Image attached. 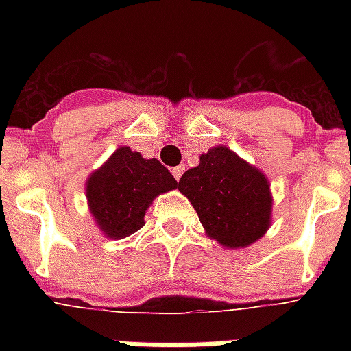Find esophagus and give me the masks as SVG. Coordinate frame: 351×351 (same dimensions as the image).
Masks as SVG:
<instances>
[{
  "instance_id": "esophagus-1",
  "label": "esophagus",
  "mask_w": 351,
  "mask_h": 351,
  "mask_svg": "<svg viewBox=\"0 0 351 351\" xmlns=\"http://www.w3.org/2000/svg\"><path fill=\"white\" fill-rule=\"evenodd\" d=\"M182 173H184L182 165H178V167L173 169V176H175L176 180H180V176H182Z\"/></svg>"
}]
</instances>
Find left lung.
<instances>
[{"label":"left lung","mask_w":351,"mask_h":351,"mask_svg":"<svg viewBox=\"0 0 351 351\" xmlns=\"http://www.w3.org/2000/svg\"><path fill=\"white\" fill-rule=\"evenodd\" d=\"M178 190L190 199L205 233L226 248H246L271 226L272 195L267 176L228 146L201 154Z\"/></svg>","instance_id":"8db88e82"}]
</instances>
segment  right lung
<instances>
[{
    "instance_id": "1",
    "label": "right lung",
    "mask_w": 351,
    "mask_h": 351,
    "mask_svg": "<svg viewBox=\"0 0 351 351\" xmlns=\"http://www.w3.org/2000/svg\"><path fill=\"white\" fill-rule=\"evenodd\" d=\"M176 188L158 160L120 146L86 180V199L97 228L108 239H125L145 226L154 199Z\"/></svg>"
}]
</instances>
